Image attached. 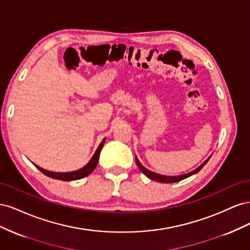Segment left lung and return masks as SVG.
I'll return each mask as SVG.
<instances>
[{"label": "left lung", "instance_id": "1", "mask_svg": "<svg viewBox=\"0 0 250 250\" xmlns=\"http://www.w3.org/2000/svg\"><path fill=\"white\" fill-rule=\"evenodd\" d=\"M208 160H209V157H208V160H207L206 162H204L202 165H200L197 169H195L194 171H192V172H190V173L183 174V175H178V176H165V175H161V174H157V173H154V172H151V171L147 170L145 167H143L142 164L139 162L138 157L135 156V163H137L139 169H140L144 174H145V175H146L148 178L152 179V180H155V181H158V183H164V184L177 183V181H180V180H183V179H185V178H188V176L193 175V174L198 173V172L203 168V166L206 165V164L208 162Z\"/></svg>", "mask_w": 250, "mask_h": 250}]
</instances>
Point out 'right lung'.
Wrapping results in <instances>:
<instances>
[{
    "label": "right lung",
    "instance_id": "right-lung-1",
    "mask_svg": "<svg viewBox=\"0 0 250 250\" xmlns=\"http://www.w3.org/2000/svg\"><path fill=\"white\" fill-rule=\"evenodd\" d=\"M105 143V139L100 143L99 147L97 148L95 154L93 155V157L90 158V161L84 166V167L77 170V171H73V172H64V173H58V172H51V171H48V170H44L41 167H39V166H35V167L39 169L41 172H42L44 175H47L51 178H54V179H59V180H63V181H69V180H77V179H80V178H83L85 177L87 175H89L90 173H92L95 168L97 167V164H98V161H99V155H100V152H101V149L104 145Z\"/></svg>",
    "mask_w": 250,
    "mask_h": 250
}]
</instances>
